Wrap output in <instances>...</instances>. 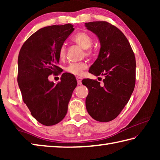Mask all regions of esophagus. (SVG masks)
<instances>
[{
	"label": "esophagus",
	"instance_id": "obj_1",
	"mask_svg": "<svg viewBox=\"0 0 160 160\" xmlns=\"http://www.w3.org/2000/svg\"><path fill=\"white\" fill-rule=\"evenodd\" d=\"M76 79H77V82H78V85H81V84H82V78L79 77V76H77Z\"/></svg>",
	"mask_w": 160,
	"mask_h": 160
}]
</instances>
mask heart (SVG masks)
Wrapping results in <instances>:
<instances>
[{
    "label": "heart",
    "instance_id": "1",
    "mask_svg": "<svg viewBox=\"0 0 160 160\" xmlns=\"http://www.w3.org/2000/svg\"><path fill=\"white\" fill-rule=\"evenodd\" d=\"M72 41L85 51V55L90 56L92 51L90 48L92 45V39L88 34L85 32H79L72 37ZM66 48L65 45L61 46L58 51V57L61 60H63L66 57ZM87 68V64L84 62L82 63H71L66 68V71L69 73L75 75H80L82 72V70Z\"/></svg>",
    "mask_w": 160,
    "mask_h": 160
}]
</instances>
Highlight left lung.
<instances>
[{
    "label": "left lung",
    "mask_w": 160,
    "mask_h": 160,
    "mask_svg": "<svg viewBox=\"0 0 160 160\" xmlns=\"http://www.w3.org/2000/svg\"><path fill=\"white\" fill-rule=\"evenodd\" d=\"M86 28L99 40L98 58L89 72L104 75L102 85L98 81L84 79L89 90L86 109L94 120L108 122L117 117L128 102L135 85V58L125 35L116 27L105 21L85 23Z\"/></svg>",
    "instance_id": "8db88e82"
}]
</instances>
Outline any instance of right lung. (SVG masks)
I'll return each instance as SVG.
<instances>
[{"mask_svg": "<svg viewBox=\"0 0 160 160\" xmlns=\"http://www.w3.org/2000/svg\"><path fill=\"white\" fill-rule=\"evenodd\" d=\"M73 30L71 24L45 27L31 35L19 53L18 82L22 99L32 116L44 126L63 120L77 86L75 77L68 72L62 74L56 85L48 79L63 71L58 66V51Z\"/></svg>", "mask_w": 160, "mask_h": 160, "instance_id": "1", "label": "right lung"}]
</instances>
